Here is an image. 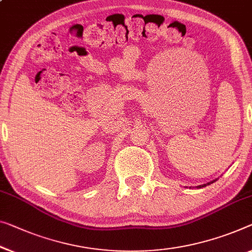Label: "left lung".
Returning a JSON list of instances; mask_svg holds the SVG:
<instances>
[{"instance_id": "8db88e82", "label": "left lung", "mask_w": 252, "mask_h": 252, "mask_svg": "<svg viewBox=\"0 0 252 252\" xmlns=\"http://www.w3.org/2000/svg\"><path fill=\"white\" fill-rule=\"evenodd\" d=\"M213 183H214V181H212V183H208V184H205V185H200V186H198V188L205 187V186H207V185H211V184H213Z\"/></svg>"}]
</instances>
